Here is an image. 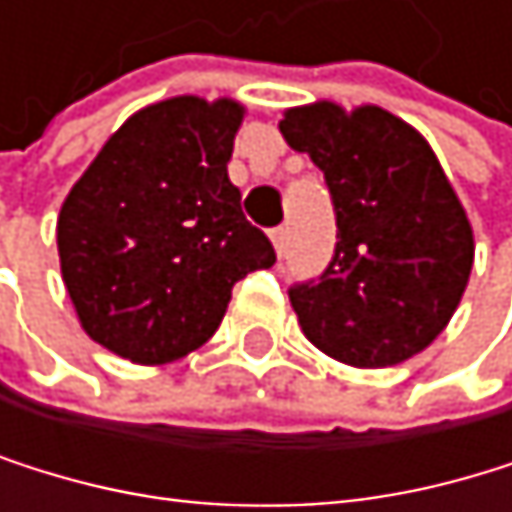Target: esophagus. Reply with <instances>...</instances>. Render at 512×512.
I'll return each mask as SVG.
<instances>
[{"label": "esophagus", "instance_id": "esophagus-1", "mask_svg": "<svg viewBox=\"0 0 512 512\" xmlns=\"http://www.w3.org/2000/svg\"><path fill=\"white\" fill-rule=\"evenodd\" d=\"M270 239H273V245H276V254H279V258H285V251H288V227H276V230L270 233Z\"/></svg>", "mask_w": 512, "mask_h": 512}]
</instances>
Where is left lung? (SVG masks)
Masks as SVG:
<instances>
[{"instance_id":"1","label":"left lung","mask_w":512,"mask_h":512,"mask_svg":"<svg viewBox=\"0 0 512 512\" xmlns=\"http://www.w3.org/2000/svg\"><path fill=\"white\" fill-rule=\"evenodd\" d=\"M279 131L325 174L338 242L319 279L288 288L307 338L356 368L433 344L473 270V230L424 137L381 107H294Z\"/></svg>"}]
</instances>
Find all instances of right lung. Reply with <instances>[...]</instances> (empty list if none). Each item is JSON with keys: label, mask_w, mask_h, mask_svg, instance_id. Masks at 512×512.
I'll return each mask as SVG.
<instances>
[{"label": "right lung", "mask_w": 512, "mask_h": 512, "mask_svg": "<svg viewBox=\"0 0 512 512\" xmlns=\"http://www.w3.org/2000/svg\"><path fill=\"white\" fill-rule=\"evenodd\" d=\"M245 110L184 94L137 110L64 199L57 254L88 338L162 365L218 331L233 285L276 264L227 162Z\"/></svg>", "instance_id": "1"}]
</instances>
